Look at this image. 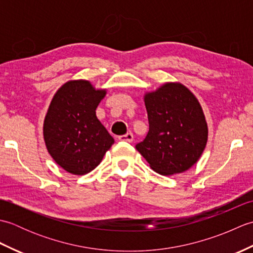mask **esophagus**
Listing matches in <instances>:
<instances>
[{
    "instance_id": "esophagus-1",
    "label": "esophagus",
    "mask_w": 253,
    "mask_h": 253,
    "mask_svg": "<svg viewBox=\"0 0 253 253\" xmlns=\"http://www.w3.org/2000/svg\"><path fill=\"white\" fill-rule=\"evenodd\" d=\"M118 139H120L121 141L132 142V140H133V135H132V132H127L126 135H123V136H120V137H118Z\"/></svg>"
}]
</instances>
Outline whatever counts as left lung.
I'll return each mask as SVG.
<instances>
[{
    "instance_id": "obj_1",
    "label": "left lung",
    "mask_w": 253,
    "mask_h": 253,
    "mask_svg": "<svg viewBox=\"0 0 253 253\" xmlns=\"http://www.w3.org/2000/svg\"><path fill=\"white\" fill-rule=\"evenodd\" d=\"M149 131L136 149L157 173H184L206 149L208 124L198 99L180 83H165L144 94Z\"/></svg>"
}]
</instances>
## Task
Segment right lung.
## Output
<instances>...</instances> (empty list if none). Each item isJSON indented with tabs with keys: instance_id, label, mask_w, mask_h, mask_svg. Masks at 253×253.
<instances>
[{
	"instance_id": "right-lung-1",
	"label": "right lung",
	"mask_w": 253,
	"mask_h": 253,
	"mask_svg": "<svg viewBox=\"0 0 253 253\" xmlns=\"http://www.w3.org/2000/svg\"><path fill=\"white\" fill-rule=\"evenodd\" d=\"M106 94L89 80H69L56 91L43 123L47 152L73 175H84L98 166L114 139L95 115Z\"/></svg>"
}]
</instances>
